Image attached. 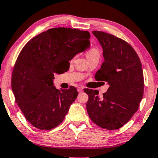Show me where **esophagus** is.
Instances as JSON below:
<instances>
[{
  "label": "esophagus",
  "instance_id": "esophagus-1",
  "mask_svg": "<svg viewBox=\"0 0 158 158\" xmlns=\"http://www.w3.org/2000/svg\"><path fill=\"white\" fill-rule=\"evenodd\" d=\"M77 91H78L79 92H83V88L78 87V88H77Z\"/></svg>",
  "mask_w": 158,
  "mask_h": 158
}]
</instances>
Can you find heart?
I'll return each mask as SVG.
<instances>
[{"mask_svg":"<svg viewBox=\"0 0 158 158\" xmlns=\"http://www.w3.org/2000/svg\"><path fill=\"white\" fill-rule=\"evenodd\" d=\"M99 50L96 47H91L87 50V52L86 53V56L87 59L94 56H99Z\"/></svg>","mask_w":158,"mask_h":158,"instance_id":"b5f03b06","label":"heart"}]
</instances>
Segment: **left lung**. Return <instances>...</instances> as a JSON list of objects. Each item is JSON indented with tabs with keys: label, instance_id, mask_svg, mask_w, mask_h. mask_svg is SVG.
I'll list each match as a JSON object with an SVG mask.
<instances>
[{
	"label": "left lung",
	"instance_id": "left-lung-1",
	"mask_svg": "<svg viewBox=\"0 0 158 158\" xmlns=\"http://www.w3.org/2000/svg\"><path fill=\"white\" fill-rule=\"evenodd\" d=\"M99 40L104 61L95 74L97 81L110 85L102 97L97 90L85 89L86 110L91 120L103 129L114 130L125 124L138 110L144 92L140 59L124 40L99 31H93Z\"/></svg>",
	"mask_w": 158,
	"mask_h": 158
}]
</instances>
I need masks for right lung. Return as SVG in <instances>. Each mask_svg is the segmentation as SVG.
<instances>
[{"label": "right lung", "mask_w": 158, "mask_h": 158, "mask_svg": "<svg viewBox=\"0 0 158 158\" xmlns=\"http://www.w3.org/2000/svg\"><path fill=\"white\" fill-rule=\"evenodd\" d=\"M90 34L77 28H54L23 46L13 67L11 86L15 103L35 127L54 129L65 118L78 92L74 86L58 90L54 74L78 53L89 47Z\"/></svg>", "instance_id": "add662e5"}]
</instances>
